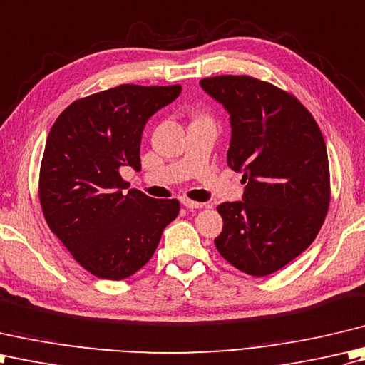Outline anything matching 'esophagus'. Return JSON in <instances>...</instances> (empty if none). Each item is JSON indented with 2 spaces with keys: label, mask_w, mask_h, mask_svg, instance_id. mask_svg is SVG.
Masks as SVG:
<instances>
[{
  "label": "esophagus",
  "mask_w": 365,
  "mask_h": 365,
  "mask_svg": "<svg viewBox=\"0 0 365 365\" xmlns=\"http://www.w3.org/2000/svg\"><path fill=\"white\" fill-rule=\"evenodd\" d=\"M181 203H182V206L189 207V210H200V207H203V206H205L203 203L192 202V200H189V198H181Z\"/></svg>",
  "instance_id": "obj_1"
}]
</instances>
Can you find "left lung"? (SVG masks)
Wrapping results in <instances>:
<instances>
[{"instance_id": "obj_1", "label": "left lung", "mask_w": 365, "mask_h": 365, "mask_svg": "<svg viewBox=\"0 0 365 365\" xmlns=\"http://www.w3.org/2000/svg\"><path fill=\"white\" fill-rule=\"evenodd\" d=\"M230 115L228 167L242 173V202L219 205L224 219L214 244L254 277L279 271L306 250L329 207L326 143L294 96L247 76L200 80Z\"/></svg>"}]
</instances>
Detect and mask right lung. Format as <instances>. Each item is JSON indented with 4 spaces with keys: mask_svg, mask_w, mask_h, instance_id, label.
Segmentation results:
<instances>
[{
    "mask_svg": "<svg viewBox=\"0 0 365 365\" xmlns=\"http://www.w3.org/2000/svg\"><path fill=\"white\" fill-rule=\"evenodd\" d=\"M181 94V85H120L72 102L43 150L39 198L46 220L88 272L123 280L143 267L162 232L180 214L178 200L130 189L120 170H141L148 120Z\"/></svg>",
    "mask_w": 365,
    "mask_h": 365,
    "instance_id": "obj_1",
    "label": "right lung"
}]
</instances>
